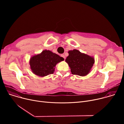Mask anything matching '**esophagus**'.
Wrapping results in <instances>:
<instances>
[{
    "instance_id": "1",
    "label": "esophagus",
    "mask_w": 124,
    "mask_h": 124,
    "mask_svg": "<svg viewBox=\"0 0 124 124\" xmlns=\"http://www.w3.org/2000/svg\"><path fill=\"white\" fill-rule=\"evenodd\" d=\"M61 56L62 57H63L64 59H65L66 57H65V55H64V54H62V55H61Z\"/></svg>"
}]
</instances>
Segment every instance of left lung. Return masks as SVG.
<instances>
[{
	"mask_svg": "<svg viewBox=\"0 0 124 124\" xmlns=\"http://www.w3.org/2000/svg\"><path fill=\"white\" fill-rule=\"evenodd\" d=\"M68 54L65 62L70 67L72 74L84 77L91 72L95 63L93 56L81 53L76 49L69 50Z\"/></svg>",
	"mask_w": 124,
	"mask_h": 124,
	"instance_id": "obj_1",
	"label": "left lung"
}]
</instances>
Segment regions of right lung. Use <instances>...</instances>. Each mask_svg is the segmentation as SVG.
<instances>
[{
	"mask_svg": "<svg viewBox=\"0 0 124 124\" xmlns=\"http://www.w3.org/2000/svg\"><path fill=\"white\" fill-rule=\"evenodd\" d=\"M64 59L49 50H44L39 54L31 57L29 60L32 73L40 77H44L54 73L56 64Z\"/></svg>",
	"mask_w": 124,
	"mask_h": 124,
	"instance_id": "obj_1",
	"label": "right lung"
}]
</instances>
